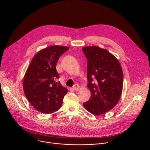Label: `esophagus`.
Listing matches in <instances>:
<instances>
[{
  "instance_id": "esophagus-1",
  "label": "esophagus",
  "mask_w": 150,
  "mask_h": 150,
  "mask_svg": "<svg viewBox=\"0 0 150 150\" xmlns=\"http://www.w3.org/2000/svg\"><path fill=\"white\" fill-rule=\"evenodd\" d=\"M72 89H73L74 90H75V91H78L79 89V85L77 84V83L75 84V85H74V86H73V87H72Z\"/></svg>"
}]
</instances>
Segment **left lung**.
<instances>
[{
    "mask_svg": "<svg viewBox=\"0 0 150 150\" xmlns=\"http://www.w3.org/2000/svg\"><path fill=\"white\" fill-rule=\"evenodd\" d=\"M87 57L88 87L90 98L83 103L85 109L98 116L112 109L123 88V72L118 60L108 50L97 46L84 47Z\"/></svg>",
    "mask_w": 150,
    "mask_h": 150,
    "instance_id": "left-lung-1",
    "label": "left lung"
}]
</instances>
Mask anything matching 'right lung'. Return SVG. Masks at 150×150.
<instances>
[{
    "label": "right lung",
    "instance_id": "right-lung-1",
    "mask_svg": "<svg viewBox=\"0 0 150 150\" xmlns=\"http://www.w3.org/2000/svg\"><path fill=\"white\" fill-rule=\"evenodd\" d=\"M69 47L51 46L38 52L32 59L23 82L24 94L31 104L43 113H52L62 105L68 90L59 81L57 62Z\"/></svg>",
    "mask_w": 150,
    "mask_h": 150
}]
</instances>
